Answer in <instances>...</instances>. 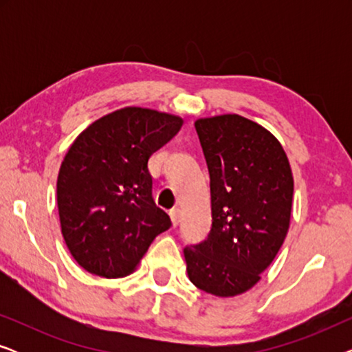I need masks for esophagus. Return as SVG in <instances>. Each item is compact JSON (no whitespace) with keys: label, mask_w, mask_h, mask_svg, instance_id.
I'll return each mask as SVG.
<instances>
[{"label":"esophagus","mask_w":352,"mask_h":352,"mask_svg":"<svg viewBox=\"0 0 352 352\" xmlns=\"http://www.w3.org/2000/svg\"><path fill=\"white\" fill-rule=\"evenodd\" d=\"M170 216H171L173 226H177V224L181 223V210L179 208H173L170 211Z\"/></svg>","instance_id":"34e87169"}]
</instances>
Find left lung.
I'll use <instances>...</instances> for the list:
<instances>
[{"label":"left lung","mask_w":352,"mask_h":352,"mask_svg":"<svg viewBox=\"0 0 352 352\" xmlns=\"http://www.w3.org/2000/svg\"><path fill=\"white\" fill-rule=\"evenodd\" d=\"M210 171L211 230L184 248L197 288L229 298L256 285L290 228L293 175L271 131L237 113L195 122Z\"/></svg>","instance_id":"left-lung-1"}]
</instances>
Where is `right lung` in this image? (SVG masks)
<instances>
[{
  "label": "right lung",
  "instance_id": "add662e5",
  "mask_svg": "<svg viewBox=\"0 0 352 352\" xmlns=\"http://www.w3.org/2000/svg\"><path fill=\"white\" fill-rule=\"evenodd\" d=\"M182 126L177 115L124 107L78 134L57 176L67 248L85 271L129 276L171 221L152 199L148 158Z\"/></svg>",
  "mask_w": 352,
  "mask_h": 352
}]
</instances>
